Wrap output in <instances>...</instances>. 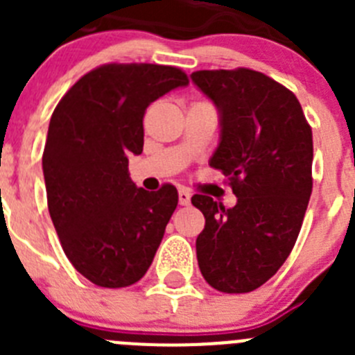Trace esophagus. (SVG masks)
<instances>
[{
    "mask_svg": "<svg viewBox=\"0 0 355 355\" xmlns=\"http://www.w3.org/2000/svg\"><path fill=\"white\" fill-rule=\"evenodd\" d=\"M178 196H180V205L181 206H188V205H190V197H192V196H190V192H188V190L181 188Z\"/></svg>",
    "mask_w": 355,
    "mask_h": 355,
    "instance_id": "esophagus-1",
    "label": "esophagus"
}]
</instances>
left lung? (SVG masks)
<instances>
[{
	"mask_svg": "<svg viewBox=\"0 0 355 355\" xmlns=\"http://www.w3.org/2000/svg\"><path fill=\"white\" fill-rule=\"evenodd\" d=\"M192 83L218 112L209 165L231 181L236 205L193 196L206 225L197 261L209 286L247 293L265 284L293 249L311 197L313 133L293 92L250 69L197 71Z\"/></svg>",
	"mask_w": 355,
	"mask_h": 355,
	"instance_id": "1",
	"label": "left lung"
}]
</instances>
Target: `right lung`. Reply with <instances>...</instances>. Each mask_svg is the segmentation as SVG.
Wrapping results in <instances>:
<instances>
[{
    "mask_svg": "<svg viewBox=\"0 0 355 355\" xmlns=\"http://www.w3.org/2000/svg\"><path fill=\"white\" fill-rule=\"evenodd\" d=\"M188 78L156 64H108L85 74L49 121L42 155L48 208L72 266L103 288L144 277L178 206V190L147 192L128 156L144 149V114Z\"/></svg>",
    "mask_w": 355,
    "mask_h": 355,
    "instance_id": "add662e5",
    "label": "right lung"
}]
</instances>
